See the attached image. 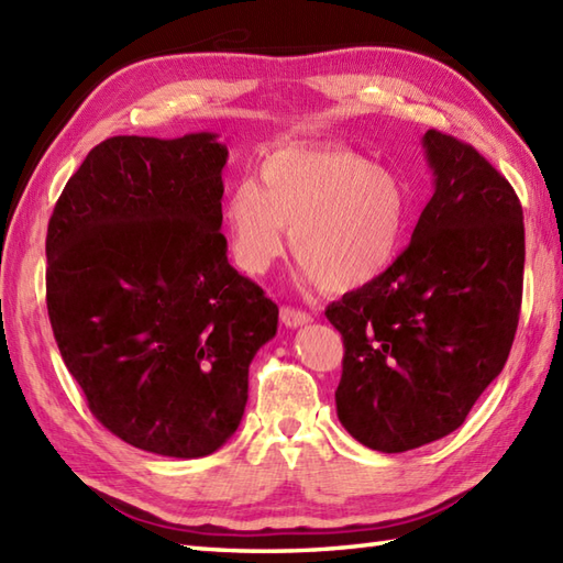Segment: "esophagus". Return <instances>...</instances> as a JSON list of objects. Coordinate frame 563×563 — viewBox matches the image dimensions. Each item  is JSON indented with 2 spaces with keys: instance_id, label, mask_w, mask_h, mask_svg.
Returning <instances> with one entry per match:
<instances>
[{
  "instance_id": "esophagus-1",
  "label": "esophagus",
  "mask_w": 563,
  "mask_h": 563,
  "mask_svg": "<svg viewBox=\"0 0 563 563\" xmlns=\"http://www.w3.org/2000/svg\"><path fill=\"white\" fill-rule=\"evenodd\" d=\"M280 321L288 329H297V327H305L312 321V317H309L307 312H302V309H295V307H283L280 309Z\"/></svg>"
}]
</instances>
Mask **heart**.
I'll list each match as a JSON object with an SVG mask.
<instances>
[{"instance_id":"b5f03b06","label":"heart","mask_w":563,"mask_h":563,"mask_svg":"<svg viewBox=\"0 0 563 563\" xmlns=\"http://www.w3.org/2000/svg\"><path fill=\"white\" fill-rule=\"evenodd\" d=\"M258 181H236L222 222L230 254L263 275L285 254L290 230L297 275L307 285L355 290L397 258L411 220L401 176L339 145H288L258 164Z\"/></svg>"}]
</instances>
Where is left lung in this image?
<instances>
[{
    "mask_svg": "<svg viewBox=\"0 0 563 563\" xmlns=\"http://www.w3.org/2000/svg\"><path fill=\"white\" fill-rule=\"evenodd\" d=\"M433 172L411 244L327 319L343 336L341 426L377 452L457 430L504 369L522 302L525 224L516 190L474 147L428 130Z\"/></svg>",
    "mask_w": 563,
    "mask_h": 563,
    "instance_id": "8db88e82",
    "label": "left lung"
}]
</instances>
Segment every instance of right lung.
<instances>
[{
    "label": "right lung",
    "mask_w": 563,
    "mask_h": 563,
    "mask_svg": "<svg viewBox=\"0 0 563 563\" xmlns=\"http://www.w3.org/2000/svg\"><path fill=\"white\" fill-rule=\"evenodd\" d=\"M214 133L103 140L47 224V314L91 413L128 445L196 460L242 423L278 305L227 261Z\"/></svg>",
    "instance_id": "add662e5"
}]
</instances>
